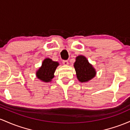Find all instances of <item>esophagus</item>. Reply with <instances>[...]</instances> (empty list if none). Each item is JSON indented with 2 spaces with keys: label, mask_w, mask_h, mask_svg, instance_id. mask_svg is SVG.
Segmentation results:
<instances>
[{
  "label": "esophagus",
  "mask_w": 130,
  "mask_h": 130,
  "mask_svg": "<svg viewBox=\"0 0 130 130\" xmlns=\"http://www.w3.org/2000/svg\"><path fill=\"white\" fill-rule=\"evenodd\" d=\"M62 64H63L64 65H68L69 62H68V61L63 60V61H62Z\"/></svg>",
  "instance_id": "obj_1"
}]
</instances>
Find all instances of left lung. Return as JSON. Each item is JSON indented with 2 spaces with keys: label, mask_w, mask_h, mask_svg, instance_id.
<instances>
[{
  "label": "left lung",
  "mask_w": 130,
  "mask_h": 130,
  "mask_svg": "<svg viewBox=\"0 0 130 130\" xmlns=\"http://www.w3.org/2000/svg\"><path fill=\"white\" fill-rule=\"evenodd\" d=\"M74 66L77 78L80 82H88L95 76V70L84 56H77Z\"/></svg>",
  "instance_id": "1"
}]
</instances>
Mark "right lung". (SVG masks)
<instances>
[{"mask_svg": "<svg viewBox=\"0 0 130 130\" xmlns=\"http://www.w3.org/2000/svg\"><path fill=\"white\" fill-rule=\"evenodd\" d=\"M58 65V62L53 61L50 58H46L42 62L41 68H39L36 73L37 78L45 82L52 81L54 77V73Z\"/></svg>", "mask_w": 130, "mask_h": 130, "instance_id": "add662e5", "label": "right lung"}]
</instances>
